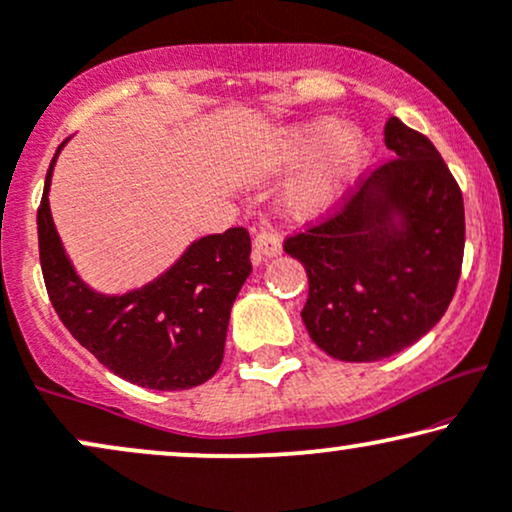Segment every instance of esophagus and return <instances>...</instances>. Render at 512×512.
Instances as JSON below:
<instances>
[{
  "mask_svg": "<svg viewBox=\"0 0 512 512\" xmlns=\"http://www.w3.org/2000/svg\"><path fill=\"white\" fill-rule=\"evenodd\" d=\"M252 250H255V260L281 255V238L271 234V231H260L255 236V241H252Z\"/></svg>",
  "mask_w": 512,
  "mask_h": 512,
  "instance_id": "obj_1",
  "label": "esophagus"
}]
</instances>
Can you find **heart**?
<instances>
[{
    "label": "heart",
    "mask_w": 512,
    "mask_h": 512,
    "mask_svg": "<svg viewBox=\"0 0 512 512\" xmlns=\"http://www.w3.org/2000/svg\"><path fill=\"white\" fill-rule=\"evenodd\" d=\"M368 141L357 129L338 127L335 122L293 127L276 141L274 163L288 165L316 158L307 172L290 181L286 205L297 217L328 210L342 196L347 181L364 165Z\"/></svg>",
    "instance_id": "1"
}]
</instances>
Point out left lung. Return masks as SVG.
Segmentation results:
<instances>
[{
	"label": "left lung",
	"mask_w": 512,
	"mask_h": 512,
	"mask_svg": "<svg viewBox=\"0 0 512 512\" xmlns=\"http://www.w3.org/2000/svg\"><path fill=\"white\" fill-rule=\"evenodd\" d=\"M385 146L394 158L345 208L283 243L309 278V338L354 364L423 338L449 307L463 264V196L442 155L399 118L387 120Z\"/></svg>",
	"instance_id": "1"
}]
</instances>
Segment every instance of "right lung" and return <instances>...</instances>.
I'll list each match as a JSON object with an SVG mask.
<instances>
[{
  "label": "right lung",
  "instance_id": "obj_1",
  "mask_svg": "<svg viewBox=\"0 0 512 512\" xmlns=\"http://www.w3.org/2000/svg\"><path fill=\"white\" fill-rule=\"evenodd\" d=\"M68 141V139H66ZM44 181L37 236L44 286L58 319L108 371L148 390H189L217 373L238 290L250 276L243 226L193 241L165 274L125 295L96 293L77 276L51 219Z\"/></svg>",
  "mask_w": 512,
  "mask_h": 512
}]
</instances>
